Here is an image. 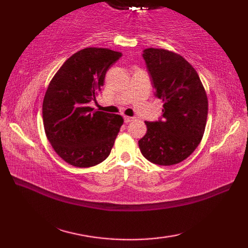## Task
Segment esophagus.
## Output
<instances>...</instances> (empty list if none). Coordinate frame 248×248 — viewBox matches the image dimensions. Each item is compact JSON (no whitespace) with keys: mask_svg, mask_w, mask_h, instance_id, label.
<instances>
[{"mask_svg":"<svg viewBox=\"0 0 248 248\" xmlns=\"http://www.w3.org/2000/svg\"><path fill=\"white\" fill-rule=\"evenodd\" d=\"M124 123L127 124V123H130V121H132L133 118L129 117V116H124Z\"/></svg>","mask_w":248,"mask_h":248,"instance_id":"esophagus-1","label":"esophagus"}]
</instances>
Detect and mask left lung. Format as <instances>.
I'll list each match as a JSON object with an SVG mask.
<instances>
[{"label": "left lung", "mask_w": 248, "mask_h": 248, "mask_svg": "<svg viewBox=\"0 0 248 248\" xmlns=\"http://www.w3.org/2000/svg\"><path fill=\"white\" fill-rule=\"evenodd\" d=\"M155 94L163 101L162 120L145 121L139 140L141 155L157 165L184 161L202 140L208 117V97L198 73L175 52L149 48L143 54Z\"/></svg>", "instance_id": "left-lung-1"}]
</instances>
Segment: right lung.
Returning a JSON list of instances; mask_svg holds the SVG:
<instances>
[{"mask_svg":"<svg viewBox=\"0 0 248 248\" xmlns=\"http://www.w3.org/2000/svg\"><path fill=\"white\" fill-rule=\"evenodd\" d=\"M121 55L107 48H85L71 55L52 78L43 103L45 132L68 164L92 167L110 154L124 118L93 110L88 103L96 99L105 73Z\"/></svg>","mask_w":248,"mask_h":248,"instance_id":"add662e5","label":"right lung"}]
</instances>
